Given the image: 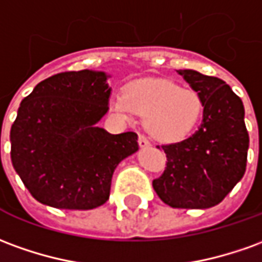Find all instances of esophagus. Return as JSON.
Wrapping results in <instances>:
<instances>
[{
	"label": "esophagus",
	"instance_id": "esophagus-1",
	"mask_svg": "<svg viewBox=\"0 0 262 262\" xmlns=\"http://www.w3.org/2000/svg\"><path fill=\"white\" fill-rule=\"evenodd\" d=\"M139 146L140 147H149L150 146L149 139L144 136V135H139Z\"/></svg>",
	"mask_w": 262,
	"mask_h": 262
}]
</instances>
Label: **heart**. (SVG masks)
<instances>
[{
	"label": "heart",
	"instance_id": "1",
	"mask_svg": "<svg viewBox=\"0 0 262 262\" xmlns=\"http://www.w3.org/2000/svg\"><path fill=\"white\" fill-rule=\"evenodd\" d=\"M112 107L125 119L136 113L144 116L146 129L157 140L179 142L194 130L204 103L194 89L180 88L171 80L147 79L115 95Z\"/></svg>",
	"mask_w": 262,
	"mask_h": 262
}]
</instances>
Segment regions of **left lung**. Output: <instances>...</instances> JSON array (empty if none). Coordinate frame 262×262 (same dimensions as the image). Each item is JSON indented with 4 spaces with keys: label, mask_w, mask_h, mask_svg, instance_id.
<instances>
[{
    "label": "left lung",
    "mask_w": 262,
    "mask_h": 262,
    "mask_svg": "<svg viewBox=\"0 0 262 262\" xmlns=\"http://www.w3.org/2000/svg\"><path fill=\"white\" fill-rule=\"evenodd\" d=\"M177 72L201 95L203 122L187 139L163 144L167 162L153 188L170 207L210 208L246 173L250 137L244 105L224 80L191 69Z\"/></svg>",
    "instance_id": "left-lung-1"
}]
</instances>
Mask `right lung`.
Here are the masks:
<instances>
[{"label":"right lung","instance_id":"1","mask_svg":"<svg viewBox=\"0 0 262 262\" xmlns=\"http://www.w3.org/2000/svg\"><path fill=\"white\" fill-rule=\"evenodd\" d=\"M105 72H61L21 102L11 127V160L34 199L55 208L91 210L109 199L113 171L137 151V135L96 123L109 109Z\"/></svg>","mask_w":262,"mask_h":262}]
</instances>
